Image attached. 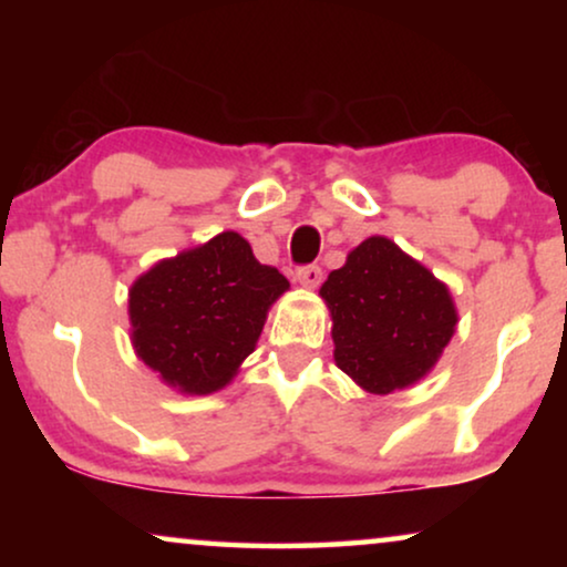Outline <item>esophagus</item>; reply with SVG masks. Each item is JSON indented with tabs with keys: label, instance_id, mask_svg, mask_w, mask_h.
Here are the masks:
<instances>
[{
	"label": "esophagus",
	"instance_id": "esophagus-1",
	"mask_svg": "<svg viewBox=\"0 0 567 567\" xmlns=\"http://www.w3.org/2000/svg\"><path fill=\"white\" fill-rule=\"evenodd\" d=\"M297 281H299V286H305V289H317V286L322 284V268H317V266L299 268Z\"/></svg>",
	"mask_w": 567,
	"mask_h": 567
}]
</instances>
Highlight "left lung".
Listing matches in <instances>:
<instances>
[{"label":"left lung","mask_w":567,"mask_h":567,"mask_svg":"<svg viewBox=\"0 0 567 567\" xmlns=\"http://www.w3.org/2000/svg\"><path fill=\"white\" fill-rule=\"evenodd\" d=\"M320 297L332 320V359L369 394L429 377L460 322L449 286L382 235L355 245Z\"/></svg>","instance_id":"8db88e82"}]
</instances>
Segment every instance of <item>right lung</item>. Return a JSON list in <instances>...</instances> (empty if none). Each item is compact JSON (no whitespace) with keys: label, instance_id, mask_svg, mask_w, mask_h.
Listing matches in <instances>:
<instances>
[{"label":"right lung","instance_id":"1","mask_svg":"<svg viewBox=\"0 0 567 567\" xmlns=\"http://www.w3.org/2000/svg\"><path fill=\"white\" fill-rule=\"evenodd\" d=\"M286 289L289 281L258 262L243 235L221 231L131 284V346L181 394L219 392L255 351Z\"/></svg>","mask_w":567,"mask_h":567}]
</instances>
